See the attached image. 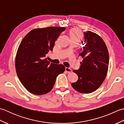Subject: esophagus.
I'll use <instances>...</instances> for the list:
<instances>
[{"label":"esophagus","mask_w":124,"mask_h":124,"mask_svg":"<svg viewBox=\"0 0 124 124\" xmlns=\"http://www.w3.org/2000/svg\"><path fill=\"white\" fill-rule=\"evenodd\" d=\"M65 71H66L67 72H68V73H70V72H72V70L69 68H67L66 67V68H65Z\"/></svg>","instance_id":"esophagus-1"}]
</instances>
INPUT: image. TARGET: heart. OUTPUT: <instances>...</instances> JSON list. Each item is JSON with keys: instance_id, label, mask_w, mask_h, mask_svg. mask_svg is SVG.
I'll return each instance as SVG.
<instances>
[{"instance_id": "1", "label": "heart", "mask_w": 124, "mask_h": 124, "mask_svg": "<svg viewBox=\"0 0 124 124\" xmlns=\"http://www.w3.org/2000/svg\"><path fill=\"white\" fill-rule=\"evenodd\" d=\"M69 35L71 41L79 42L83 38V33L78 29H71L69 32Z\"/></svg>"}]
</instances>
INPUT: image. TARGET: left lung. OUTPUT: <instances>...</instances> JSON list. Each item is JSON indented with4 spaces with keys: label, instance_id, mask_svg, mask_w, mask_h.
Returning <instances> with one entry per match:
<instances>
[{
    "label": "left lung",
    "instance_id": "8db88e82",
    "mask_svg": "<svg viewBox=\"0 0 124 124\" xmlns=\"http://www.w3.org/2000/svg\"><path fill=\"white\" fill-rule=\"evenodd\" d=\"M84 33V43L79 56L83 58L78 70H74L78 76L72 87L81 93H90L101 85L108 70L109 53L101 37L92 31Z\"/></svg>",
    "mask_w": 124,
    "mask_h": 124
}]
</instances>
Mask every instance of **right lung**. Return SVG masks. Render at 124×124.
I'll return each instance as SVG.
<instances>
[{
    "label": "right lung",
    "instance_id": "add662e5",
    "mask_svg": "<svg viewBox=\"0 0 124 124\" xmlns=\"http://www.w3.org/2000/svg\"><path fill=\"white\" fill-rule=\"evenodd\" d=\"M64 27L35 29L21 42L15 59V68L22 85L31 93L43 95L53 87L57 76L64 71L62 64L50 63L46 58Z\"/></svg>",
    "mask_w": 124,
    "mask_h": 124
}]
</instances>
